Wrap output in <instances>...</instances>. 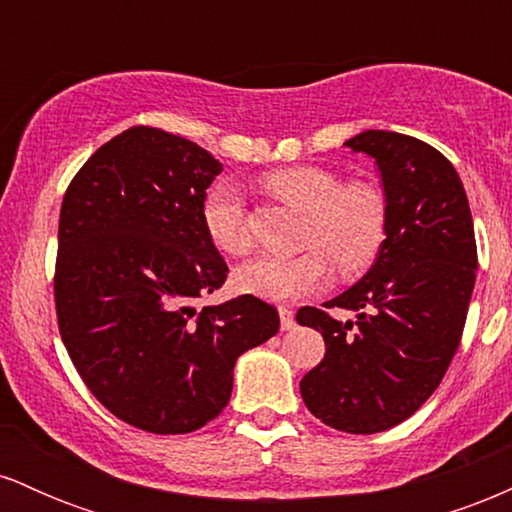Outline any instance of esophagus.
Masks as SVG:
<instances>
[{
  "mask_svg": "<svg viewBox=\"0 0 512 512\" xmlns=\"http://www.w3.org/2000/svg\"><path fill=\"white\" fill-rule=\"evenodd\" d=\"M279 320H281V332H289V330H293V327H296V320H293V310L284 308V305L279 308Z\"/></svg>",
  "mask_w": 512,
  "mask_h": 512,
  "instance_id": "34e87169",
  "label": "esophagus"
}]
</instances>
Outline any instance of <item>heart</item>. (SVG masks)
Wrapping results in <instances>:
<instances>
[{
    "mask_svg": "<svg viewBox=\"0 0 512 512\" xmlns=\"http://www.w3.org/2000/svg\"><path fill=\"white\" fill-rule=\"evenodd\" d=\"M262 185L281 202L308 214L296 257L262 255L240 264L236 286L264 301H296L325 289L334 262L344 274L366 269L385 240V202L373 187L344 185L339 175L315 166L269 170ZM202 226L214 248L243 255L250 248L245 199L236 182L219 180L204 192Z\"/></svg>",
    "mask_w": 512,
    "mask_h": 512,
    "instance_id": "b5f03b06",
    "label": "heart"
}]
</instances>
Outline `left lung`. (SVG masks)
<instances>
[{"label":"left lung","mask_w":512,"mask_h":512,"mask_svg":"<svg viewBox=\"0 0 512 512\" xmlns=\"http://www.w3.org/2000/svg\"><path fill=\"white\" fill-rule=\"evenodd\" d=\"M344 144L375 158L385 240L363 279L325 303L356 320L298 310V325L325 339V358L303 375L301 395L322 424L366 436L409 419L443 380L477 279V240L460 175L440 151L385 129Z\"/></svg>","instance_id":"obj_1"}]
</instances>
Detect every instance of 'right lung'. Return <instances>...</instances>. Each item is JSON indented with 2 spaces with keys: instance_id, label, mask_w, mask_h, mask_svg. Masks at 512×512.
<instances>
[{
  "instance_id": "add662e5",
  "label": "right lung",
  "mask_w": 512,
  "mask_h": 512,
  "mask_svg": "<svg viewBox=\"0 0 512 512\" xmlns=\"http://www.w3.org/2000/svg\"><path fill=\"white\" fill-rule=\"evenodd\" d=\"M223 166L190 139L132 127L67 187L57 233L62 342L93 397L149 433H192L231 399L238 356L279 332L260 298L197 310L228 267L202 226Z\"/></svg>"
}]
</instances>
